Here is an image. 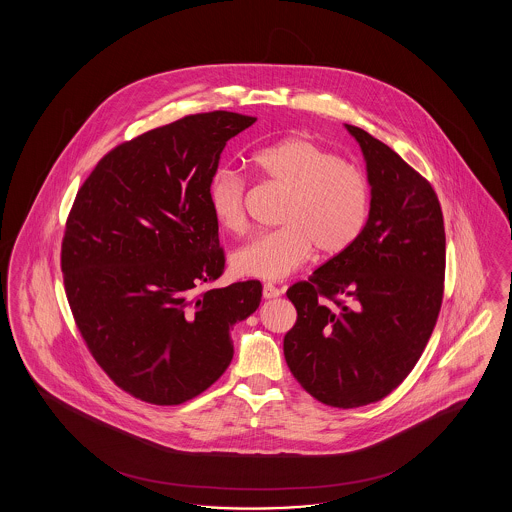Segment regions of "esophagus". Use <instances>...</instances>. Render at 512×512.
I'll list each match as a JSON object with an SVG mask.
<instances>
[{
	"mask_svg": "<svg viewBox=\"0 0 512 512\" xmlns=\"http://www.w3.org/2000/svg\"><path fill=\"white\" fill-rule=\"evenodd\" d=\"M280 295H282V290L276 288L274 284H265L263 286V297L265 299H274V297H280Z\"/></svg>",
	"mask_w": 512,
	"mask_h": 512,
	"instance_id": "34e87169",
	"label": "esophagus"
}]
</instances>
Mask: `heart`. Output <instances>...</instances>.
Returning <instances> with one entry per match:
<instances>
[{"label": "heart", "mask_w": 512, "mask_h": 512, "mask_svg": "<svg viewBox=\"0 0 512 512\" xmlns=\"http://www.w3.org/2000/svg\"><path fill=\"white\" fill-rule=\"evenodd\" d=\"M268 182L288 190L282 228L253 236L232 255L236 274L278 282L303 267L313 251L336 257L357 242L370 211V184L357 165L340 159L311 138L293 136L253 155ZM245 178L222 167L209 182V207L222 230L247 228Z\"/></svg>", "instance_id": "b5f03b06"}]
</instances>
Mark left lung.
Masks as SVG:
<instances>
[{
    "label": "left lung",
    "instance_id": "1",
    "mask_svg": "<svg viewBox=\"0 0 512 512\" xmlns=\"http://www.w3.org/2000/svg\"><path fill=\"white\" fill-rule=\"evenodd\" d=\"M365 155L370 211L347 251L286 292L295 380L324 405L376 403L413 370L438 322L445 230L432 184L391 147L345 124Z\"/></svg>",
    "mask_w": 512,
    "mask_h": 512
}]
</instances>
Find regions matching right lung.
Returning <instances> with one entry per match:
<instances>
[{
  "label": "right lung",
  "instance_id": "add662e5",
  "mask_svg": "<svg viewBox=\"0 0 512 512\" xmlns=\"http://www.w3.org/2000/svg\"><path fill=\"white\" fill-rule=\"evenodd\" d=\"M255 117L188 115L111 149L74 199L61 270L74 322L121 388L180 405L222 376L230 330L257 311L259 280L199 290L224 272L209 182Z\"/></svg>",
  "mask_w": 512,
  "mask_h": 512
}]
</instances>
